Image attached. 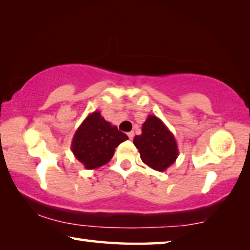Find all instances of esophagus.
I'll return each instance as SVG.
<instances>
[{"instance_id": "esophagus-1", "label": "esophagus", "mask_w": 250, "mask_h": 250, "mask_svg": "<svg viewBox=\"0 0 250 250\" xmlns=\"http://www.w3.org/2000/svg\"><path fill=\"white\" fill-rule=\"evenodd\" d=\"M128 137H129L130 140H132L133 137H134V132H133V131H131V132L128 133Z\"/></svg>"}]
</instances>
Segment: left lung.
Masks as SVG:
<instances>
[{"label": "left lung", "instance_id": "obj_1", "mask_svg": "<svg viewBox=\"0 0 250 250\" xmlns=\"http://www.w3.org/2000/svg\"><path fill=\"white\" fill-rule=\"evenodd\" d=\"M134 146L142 162L155 171L164 172L179 156L174 135L158 117L150 115L142 125V133L135 135Z\"/></svg>", "mask_w": 250, "mask_h": 250}]
</instances>
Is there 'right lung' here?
<instances>
[{
  "instance_id": "1",
  "label": "right lung",
  "mask_w": 250,
  "mask_h": 250,
  "mask_svg": "<svg viewBox=\"0 0 250 250\" xmlns=\"http://www.w3.org/2000/svg\"><path fill=\"white\" fill-rule=\"evenodd\" d=\"M125 140L128 135L105 121L99 111H94L76 130L71 151L87 170H94L107 164L116 147Z\"/></svg>"
}]
</instances>
